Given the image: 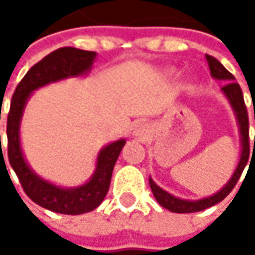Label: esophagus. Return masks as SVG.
I'll list each match as a JSON object with an SVG mask.
<instances>
[{
    "mask_svg": "<svg viewBox=\"0 0 255 255\" xmlns=\"http://www.w3.org/2000/svg\"><path fill=\"white\" fill-rule=\"evenodd\" d=\"M143 130H144V129H143V126L142 125H139V126H137V129H136V134H143Z\"/></svg>",
    "mask_w": 255,
    "mask_h": 255,
    "instance_id": "obj_1",
    "label": "esophagus"
}]
</instances>
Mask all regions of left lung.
I'll list each match as a JSON object with an SVG mask.
<instances>
[{
	"label": "left lung",
	"mask_w": 255,
	"mask_h": 255,
	"mask_svg": "<svg viewBox=\"0 0 255 255\" xmlns=\"http://www.w3.org/2000/svg\"><path fill=\"white\" fill-rule=\"evenodd\" d=\"M206 59L209 62V68H210V74L214 79H220V81H226L227 85H224L221 88V92L226 95V98L229 99L233 111L237 116V123H239V129H240L241 136V156L239 164L236 167V171L233 173L231 179L227 181V184L219 190L216 194L204 197L200 200H183L179 197H174L173 194L163 190L162 187H159L152 179H149V184L153 191L154 199L157 203L167 209V210L173 211V213H196V211H201L209 209L211 206L220 203L224 200L230 191L236 187L237 181L240 179L241 173L244 170L246 164L249 162L250 157V140H249V113H247V108L244 103V96H243V91H241L240 85L234 82V76L220 64V61H217L216 58H213L210 55H206ZM254 119H255V109H254ZM254 149H255V137H254Z\"/></svg>",
	"instance_id": "8db88e82"
}]
</instances>
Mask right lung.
<instances>
[{
    "label": "right lung",
    "instance_id": "add662e5",
    "mask_svg": "<svg viewBox=\"0 0 255 255\" xmlns=\"http://www.w3.org/2000/svg\"><path fill=\"white\" fill-rule=\"evenodd\" d=\"M95 58L96 52L84 51L72 46L59 48L46 55L44 59H41L26 72L22 81L18 84L11 99L9 113L6 119L8 160L16 173L22 189L26 196L38 206L61 214H84L95 210L102 203L111 186L115 163L126 140L119 139L103 147L98 154L96 169L89 181L78 187L65 189L39 177L26 163L19 140L21 118L25 105L34 91L66 78L88 74L92 69Z\"/></svg>",
    "mask_w": 255,
    "mask_h": 255
}]
</instances>
